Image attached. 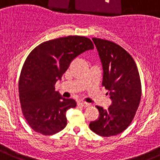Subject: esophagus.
<instances>
[{
	"label": "esophagus",
	"mask_w": 160,
	"mask_h": 160,
	"mask_svg": "<svg viewBox=\"0 0 160 160\" xmlns=\"http://www.w3.org/2000/svg\"><path fill=\"white\" fill-rule=\"evenodd\" d=\"M77 104H78V106H80V107H88V106H89V104H88V103L83 102H79Z\"/></svg>",
	"instance_id": "1"
}]
</instances>
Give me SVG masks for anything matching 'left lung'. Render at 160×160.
<instances>
[{
	"label": "left lung",
	"instance_id": "1",
	"mask_svg": "<svg viewBox=\"0 0 160 160\" xmlns=\"http://www.w3.org/2000/svg\"><path fill=\"white\" fill-rule=\"evenodd\" d=\"M92 41L102 63V86L109 91L112 104L107 110L97 106L99 116L89 128L108 138L121 133L132 123L140 104L142 84L136 62L125 49L103 39Z\"/></svg>",
	"mask_w": 160,
	"mask_h": 160
}]
</instances>
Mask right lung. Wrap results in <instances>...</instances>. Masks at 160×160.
I'll use <instances>...</instances> for the list:
<instances>
[{"label":"right lung","instance_id":"right-lung-1","mask_svg":"<svg viewBox=\"0 0 160 160\" xmlns=\"http://www.w3.org/2000/svg\"><path fill=\"white\" fill-rule=\"evenodd\" d=\"M93 48L88 37L69 36L45 41L29 53L20 74L18 92L24 118L35 132L50 136L65 128L66 112L76 102L62 98L55 91V83L72 60Z\"/></svg>","mask_w":160,"mask_h":160}]
</instances>
